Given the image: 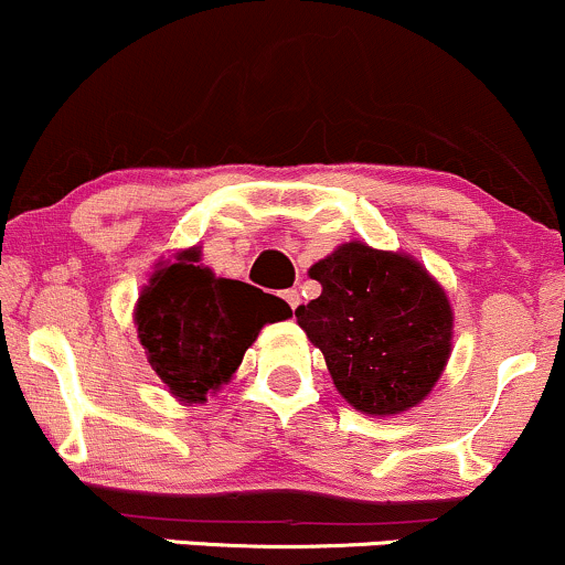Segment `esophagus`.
Returning <instances> with one entry per match:
<instances>
[{"mask_svg":"<svg viewBox=\"0 0 565 565\" xmlns=\"http://www.w3.org/2000/svg\"><path fill=\"white\" fill-rule=\"evenodd\" d=\"M282 299H285V303H288L290 309H296V307H299V303H301L299 290H294V288H290V290H282Z\"/></svg>","mask_w":565,"mask_h":565,"instance_id":"obj_1","label":"esophagus"}]
</instances>
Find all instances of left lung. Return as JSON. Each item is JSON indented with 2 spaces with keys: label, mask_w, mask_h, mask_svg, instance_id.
Wrapping results in <instances>:
<instances>
[{
  "label": "left lung",
  "mask_w": 565,
  "mask_h": 565,
  "mask_svg": "<svg viewBox=\"0 0 565 565\" xmlns=\"http://www.w3.org/2000/svg\"><path fill=\"white\" fill-rule=\"evenodd\" d=\"M322 294L296 320L339 395L367 416H397L433 392L454 350L443 285L408 253L352 239L309 266Z\"/></svg>",
  "instance_id": "1"
}]
</instances>
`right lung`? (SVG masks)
Returning <instances> with one entry per match:
<instances>
[{"label":"right lung","instance_id":"right-lung-1","mask_svg":"<svg viewBox=\"0 0 565 565\" xmlns=\"http://www.w3.org/2000/svg\"><path fill=\"white\" fill-rule=\"evenodd\" d=\"M200 262V245L157 262L132 309L149 365L189 405L232 382L266 322L294 315L277 296L215 277Z\"/></svg>","mask_w":565,"mask_h":565}]
</instances>
